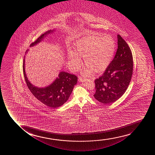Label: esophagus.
<instances>
[{
  "label": "esophagus",
  "instance_id": "34e87169",
  "mask_svg": "<svg viewBox=\"0 0 155 155\" xmlns=\"http://www.w3.org/2000/svg\"><path fill=\"white\" fill-rule=\"evenodd\" d=\"M78 81H80V82H85L86 81V79L84 78L83 77H81L79 76V77Z\"/></svg>",
  "mask_w": 155,
  "mask_h": 155
}]
</instances>
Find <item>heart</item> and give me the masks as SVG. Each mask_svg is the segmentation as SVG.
Here are the masks:
<instances>
[{"mask_svg":"<svg viewBox=\"0 0 155 155\" xmlns=\"http://www.w3.org/2000/svg\"><path fill=\"white\" fill-rule=\"evenodd\" d=\"M115 42L110 36L89 35L79 40L76 43V53L69 54L72 68L78 70L82 65L81 57L84 58L86 67L83 73L89 76L93 71L102 72L105 70L112 60L115 50Z\"/></svg>","mask_w":155,"mask_h":155,"instance_id":"1","label":"heart"}]
</instances>
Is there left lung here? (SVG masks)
Returning <instances> with one entry per match:
<instances>
[{
  "label": "left lung",
  "mask_w": 155,
  "mask_h": 155,
  "mask_svg": "<svg viewBox=\"0 0 155 155\" xmlns=\"http://www.w3.org/2000/svg\"><path fill=\"white\" fill-rule=\"evenodd\" d=\"M118 48L114 59L102 76L95 80L98 101L104 104L114 102L125 93L131 79L133 57L127 43L117 35Z\"/></svg>",
  "instance_id": "obj_1"
}]
</instances>
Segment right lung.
<instances>
[{
  "label": "right lung",
  "mask_w": 155,
  "mask_h": 155,
  "mask_svg": "<svg viewBox=\"0 0 155 155\" xmlns=\"http://www.w3.org/2000/svg\"><path fill=\"white\" fill-rule=\"evenodd\" d=\"M51 32L52 31L50 30L45 34L41 35L36 40L30 45V47L41 42L45 35ZM24 61V59L23 70L26 85L32 94L38 101L45 105L53 108L61 106L67 101L72 93L74 85L77 83L78 77L76 75L61 71L51 85L45 88H38L32 85L28 79L25 71Z\"/></svg>",
  "instance_id": "1"
}]
</instances>
